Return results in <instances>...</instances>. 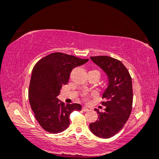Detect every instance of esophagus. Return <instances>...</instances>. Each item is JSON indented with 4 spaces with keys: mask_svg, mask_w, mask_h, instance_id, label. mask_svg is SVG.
Segmentation results:
<instances>
[{
    "mask_svg": "<svg viewBox=\"0 0 159 159\" xmlns=\"http://www.w3.org/2000/svg\"><path fill=\"white\" fill-rule=\"evenodd\" d=\"M82 110H83V111H89V109H88L86 107H83Z\"/></svg>",
    "mask_w": 159,
    "mask_h": 159,
    "instance_id": "1",
    "label": "esophagus"
}]
</instances>
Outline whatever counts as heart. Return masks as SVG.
I'll return each mask as SVG.
<instances>
[{
	"label": "heart",
	"mask_w": 159,
	"mask_h": 159,
	"mask_svg": "<svg viewBox=\"0 0 159 159\" xmlns=\"http://www.w3.org/2000/svg\"><path fill=\"white\" fill-rule=\"evenodd\" d=\"M84 99L85 101H89V96L87 95H84Z\"/></svg>",
	"instance_id": "1"
}]
</instances>
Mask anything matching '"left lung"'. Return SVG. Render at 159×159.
I'll list each match as a JSON object with an SVG mask.
<instances>
[{
  "mask_svg": "<svg viewBox=\"0 0 159 159\" xmlns=\"http://www.w3.org/2000/svg\"><path fill=\"white\" fill-rule=\"evenodd\" d=\"M91 59L102 68L108 77V86L104 92V112H99L98 120L89 124L91 131L102 139L111 138L124 126L131 113L133 88L131 75L117 59L106 56H91Z\"/></svg>",
  "mask_w": 159,
  "mask_h": 159,
  "instance_id": "left-lung-1",
  "label": "left lung"
}]
</instances>
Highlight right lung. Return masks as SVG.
I'll return each mask as SVG.
<instances>
[{
    "label": "right lung",
    "mask_w": 159,
    "mask_h": 159,
    "mask_svg": "<svg viewBox=\"0 0 159 159\" xmlns=\"http://www.w3.org/2000/svg\"><path fill=\"white\" fill-rule=\"evenodd\" d=\"M88 61L56 52L42 58L34 66L28 98L35 119L45 131L51 134L63 131L70 124V113L81 110L80 104L65 105L57 96L63 85L68 84L73 68Z\"/></svg>",
    "instance_id": "obj_1"
}]
</instances>
